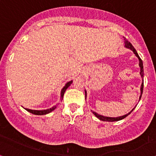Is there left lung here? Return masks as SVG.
I'll return each mask as SVG.
<instances>
[{"label": "left lung", "instance_id": "obj_1", "mask_svg": "<svg viewBox=\"0 0 156 156\" xmlns=\"http://www.w3.org/2000/svg\"><path fill=\"white\" fill-rule=\"evenodd\" d=\"M124 43H125V47L127 48H129L131 50V51L133 52L135 55H136V56L138 58V60H139V66H140V74L141 76V78H142L143 79V83L142 84H141V87H140V98H139V100H140L141 98V96H142V94H143V77H144V71H143V61L142 60L140 59V58L139 57L138 53H137L136 50L134 48V47L133 46L131 43H130L129 41H128L127 39L126 38H124ZM85 93H86V90H85ZM136 108V107H135ZM133 108V110H131V111H130L129 113L126 114V115H122V116H119V117H116V118H113V117H106V116H103L102 115H100V114L95 113L94 111H92V113L94 114V115L96 116V117L98 118L99 120H103V121H108V122H113V121H118V120H120L122 119H123V118H125L126 117H127L128 115H130V113H132V111H133L135 109Z\"/></svg>", "mask_w": 156, "mask_h": 156}]
</instances>
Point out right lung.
Listing matches in <instances>:
<instances>
[{
  "label": "right lung",
  "mask_w": 156,
  "mask_h": 156,
  "mask_svg": "<svg viewBox=\"0 0 156 156\" xmlns=\"http://www.w3.org/2000/svg\"><path fill=\"white\" fill-rule=\"evenodd\" d=\"M72 83H73V80H70V81L68 82L66 84V86H64L63 88H62L61 92V101H62V100H63V95H64V93H65V91L66 90V89H67L68 87L70 86V84H71ZM56 106H57V105H54L53 107L51 108L46 109V110H42V111H37V110H31V109H28V108H25V109H26L27 111H28L29 113L34 114V115H45V114H48V113H51V112H52L53 111H54V110L56 108Z\"/></svg>",
  "instance_id": "1"
}]
</instances>
